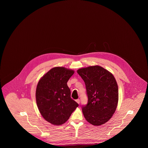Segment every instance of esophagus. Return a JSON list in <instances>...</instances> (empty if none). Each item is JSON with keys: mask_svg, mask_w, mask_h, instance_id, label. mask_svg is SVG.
<instances>
[{"mask_svg": "<svg viewBox=\"0 0 148 148\" xmlns=\"http://www.w3.org/2000/svg\"><path fill=\"white\" fill-rule=\"evenodd\" d=\"M75 101H76V102L77 103V104H79V103H80V100H79V99H77Z\"/></svg>", "mask_w": 148, "mask_h": 148, "instance_id": "1", "label": "esophagus"}]
</instances>
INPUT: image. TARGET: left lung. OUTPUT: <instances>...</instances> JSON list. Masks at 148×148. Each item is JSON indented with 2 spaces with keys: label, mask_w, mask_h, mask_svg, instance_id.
Here are the masks:
<instances>
[{
  "label": "left lung",
  "mask_w": 148,
  "mask_h": 148,
  "mask_svg": "<svg viewBox=\"0 0 148 148\" xmlns=\"http://www.w3.org/2000/svg\"><path fill=\"white\" fill-rule=\"evenodd\" d=\"M77 73L84 82L88 98L82 107L85 119L95 126L105 124L118 103V86L113 74L99 65L80 68Z\"/></svg>",
  "instance_id": "left-lung-1"
}]
</instances>
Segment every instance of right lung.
<instances>
[{"mask_svg":"<svg viewBox=\"0 0 148 148\" xmlns=\"http://www.w3.org/2000/svg\"><path fill=\"white\" fill-rule=\"evenodd\" d=\"M74 71L62 66L53 68L39 80L35 98L42 118L50 123H65L79 106L71 97L67 82Z\"/></svg>","mask_w":148,"mask_h":148,"instance_id":"obj_1","label":"right lung"}]
</instances>
